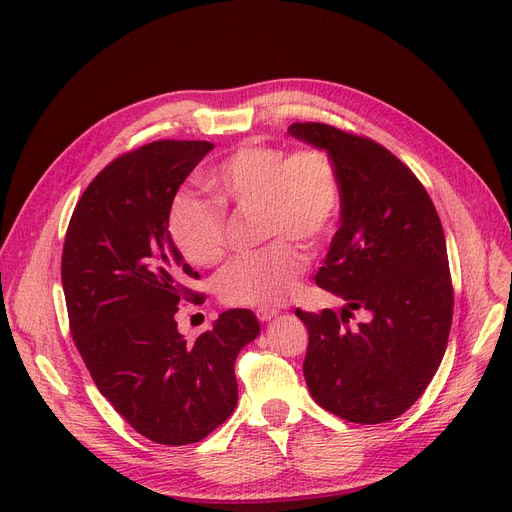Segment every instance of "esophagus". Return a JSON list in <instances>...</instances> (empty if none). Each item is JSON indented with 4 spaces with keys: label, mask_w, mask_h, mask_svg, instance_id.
<instances>
[{
    "label": "esophagus",
    "mask_w": 512,
    "mask_h": 512,
    "mask_svg": "<svg viewBox=\"0 0 512 512\" xmlns=\"http://www.w3.org/2000/svg\"><path fill=\"white\" fill-rule=\"evenodd\" d=\"M277 316H279L277 309H268V307L256 309V318H258L260 322H270L272 318H277Z\"/></svg>",
    "instance_id": "1"
}]
</instances>
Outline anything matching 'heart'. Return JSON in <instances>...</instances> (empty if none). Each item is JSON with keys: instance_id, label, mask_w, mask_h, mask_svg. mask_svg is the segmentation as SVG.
<instances>
[{"instance_id": "heart-1", "label": "heart", "mask_w": 512, "mask_h": 512, "mask_svg": "<svg viewBox=\"0 0 512 512\" xmlns=\"http://www.w3.org/2000/svg\"><path fill=\"white\" fill-rule=\"evenodd\" d=\"M205 182L218 205L178 194L168 215L172 244L190 264L211 266L227 246L225 209H254L260 238L278 240L227 262L215 279L217 293L231 305L283 303L305 270V254L289 240L316 248L332 238L338 225L342 184L330 153L320 147L287 153L277 145L248 141L213 164Z\"/></svg>"}]
</instances>
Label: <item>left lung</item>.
Here are the masks:
<instances>
[{
    "instance_id": "obj_1",
    "label": "left lung",
    "mask_w": 512,
    "mask_h": 512,
    "mask_svg": "<svg viewBox=\"0 0 512 512\" xmlns=\"http://www.w3.org/2000/svg\"><path fill=\"white\" fill-rule=\"evenodd\" d=\"M289 135L328 151L342 184L340 227L316 283L346 307L340 316L295 311L309 332V393L348 422L393 420L422 396L449 340L453 287L441 219L412 170L373 139L324 123H293ZM355 308L372 320L348 329Z\"/></svg>"
}]
</instances>
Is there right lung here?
Here are the masks:
<instances>
[{
  "label": "right lung",
  "instance_id": "add662e5",
  "mask_svg": "<svg viewBox=\"0 0 512 512\" xmlns=\"http://www.w3.org/2000/svg\"><path fill=\"white\" fill-rule=\"evenodd\" d=\"M209 141H153L110 162L71 215L61 283L73 342L100 389L160 445L203 441L238 404L235 359L260 334L250 309L223 311L194 342L176 311L199 279L172 244L168 215Z\"/></svg>",
  "mask_w": 512,
  "mask_h": 512
}]
</instances>
